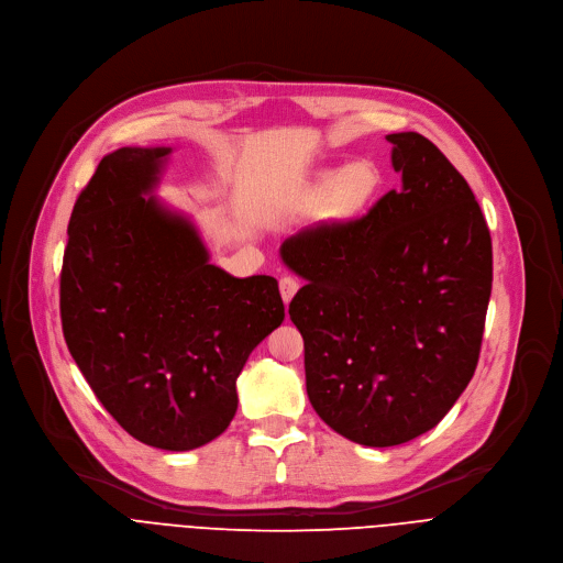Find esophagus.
I'll return each instance as SVG.
<instances>
[{
  "label": "esophagus",
  "mask_w": 563,
  "mask_h": 563,
  "mask_svg": "<svg viewBox=\"0 0 563 563\" xmlns=\"http://www.w3.org/2000/svg\"><path fill=\"white\" fill-rule=\"evenodd\" d=\"M298 287H301V285H298L296 278H291V276H283V278H280V296H283L285 303L291 301L294 294L298 291Z\"/></svg>",
  "instance_id": "34e87169"
}]
</instances>
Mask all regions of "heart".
<instances>
[{"instance_id":"b5f03b06","label":"heart","mask_w":563,"mask_h":563,"mask_svg":"<svg viewBox=\"0 0 563 563\" xmlns=\"http://www.w3.org/2000/svg\"><path fill=\"white\" fill-rule=\"evenodd\" d=\"M378 187V174L366 163L349 165L346 169L323 172L306 195L308 208H321L340 197L346 206L364 203Z\"/></svg>"}]
</instances>
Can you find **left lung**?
<instances>
[{
	"label": "left lung",
	"instance_id": "left-lung-1",
	"mask_svg": "<svg viewBox=\"0 0 563 563\" xmlns=\"http://www.w3.org/2000/svg\"><path fill=\"white\" fill-rule=\"evenodd\" d=\"M387 140L400 190L280 246L306 280L289 317L308 398L334 432L371 448L417 439L451 411L477 366L494 280L492 235L464 176L415 131Z\"/></svg>",
	"mask_w": 563,
	"mask_h": 563
}]
</instances>
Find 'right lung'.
Segmentation results:
<instances>
[{
    "label": "right lung",
    "mask_w": 563,
    "mask_h": 563,
    "mask_svg": "<svg viewBox=\"0 0 563 563\" xmlns=\"http://www.w3.org/2000/svg\"><path fill=\"white\" fill-rule=\"evenodd\" d=\"M169 146L101 158L74 203L60 272L67 349L131 437L195 451L238 411V376L285 319L278 280L210 265L192 223L156 199Z\"/></svg>",
    "instance_id": "obj_1"
}]
</instances>
